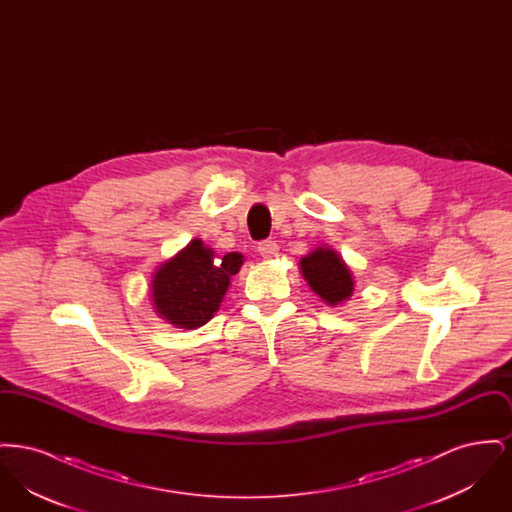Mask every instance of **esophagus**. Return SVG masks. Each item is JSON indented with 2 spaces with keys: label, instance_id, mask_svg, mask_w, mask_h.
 Masks as SVG:
<instances>
[{
  "label": "esophagus",
  "instance_id": "1",
  "mask_svg": "<svg viewBox=\"0 0 512 512\" xmlns=\"http://www.w3.org/2000/svg\"><path fill=\"white\" fill-rule=\"evenodd\" d=\"M257 251H259L265 259H272V257L278 255V244H276L274 240H265V242L259 244Z\"/></svg>",
  "mask_w": 512,
  "mask_h": 512
}]
</instances>
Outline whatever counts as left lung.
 Returning <instances> with one entry per match:
<instances>
[{
  "instance_id": "1",
  "label": "left lung",
  "mask_w": 512,
  "mask_h": 512,
  "mask_svg": "<svg viewBox=\"0 0 512 512\" xmlns=\"http://www.w3.org/2000/svg\"><path fill=\"white\" fill-rule=\"evenodd\" d=\"M299 267L311 290L318 293L328 305L336 307L351 297L355 286L353 276L336 251L317 247L299 261Z\"/></svg>"
}]
</instances>
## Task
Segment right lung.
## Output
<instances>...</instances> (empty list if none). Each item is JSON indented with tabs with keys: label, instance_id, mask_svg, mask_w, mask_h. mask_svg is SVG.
I'll use <instances>...</instances> for the list:
<instances>
[{
	"label": "right lung",
	"instance_id": "right-lung-1",
	"mask_svg": "<svg viewBox=\"0 0 512 512\" xmlns=\"http://www.w3.org/2000/svg\"><path fill=\"white\" fill-rule=\"evenodd\" d=\"M242 265V253L217 257L201 240L190 242L153 276L151 297L157 315L186 330L207 324Z\"/></svg>",
	"mask_w": 512,
	"mask_h": 512
}]
</instances>
